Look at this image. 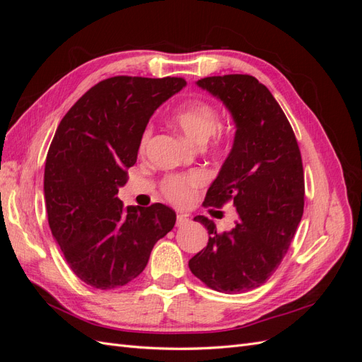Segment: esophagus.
I'll return each mask as SVG.
<instances>
[{"instance_id": "obj_1", "label": "esophagus", "mask_w": 362, "mask_h": 362, "mask_svg": "<svg viewBox=\"0 0 362 362\" xmlns=\"http://www.w3.org/2000/svg\"><path fill=\"white\" fill-rule=\"evenodd\" d=\"M189 216L187 214H178L177 216V225L178 226H182V225H185V223H189Z\"/></svg>"}]
</instances>
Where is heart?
I'll use <instances>...</instances> for the list:
<instances>
[{
	"label": "heart",
	"mask_w": 362,
	"mask_h": 362,
	"mask_svg": "<svg viewBox=\"0 0 362 362\" xmlns=\"http://www.w3.org/2000/svg\"><path fill=\"white\" fill-rule=\"evenodd\" d=\"M173 124L177 125L184 136L194 144H206L211 136L221 128V116L216 108L205 101H190L180 107L173 115ZM151 127H148L140 140V149H145L151 137ZM205 182V175L199 170H194L185 175H170L161 182V190L166 198L177 205H187L193 201Z\"/></svg>",
	"instance_id": "1"
}]
</instances>
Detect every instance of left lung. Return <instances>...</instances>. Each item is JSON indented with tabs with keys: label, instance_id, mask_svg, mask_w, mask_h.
Returning <instances> with one entry per match:
<instances>
[{
	"label": "left lung",
	"instance_id": "8db88e82",
	"mask_svg": "<svg viewBox=\"0 0 362 362\" xmlns=\"http://www.w3.org/2000/svg\"><path fill=\"white\" fill-rule=\"evenodd\" d=\"M231 113V152L206 192V206L233 201L238 221L217 233L205 216L208 243L189 267L205 286L221 293H245L262 286L287 254L303 214V168L298 140L282 108L252 75L206 76L196 81Z\"/></svg>",
	"mask_w": 362,
	"mask_h": 362
}]
</instances>
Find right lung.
I'll list each match as a JSON object with an SVG mask.
<instances>
[{"instance_id": "add662e5", "label": "right lung", "mask_w": 362, "mask_h": 362, "mask_svg": "<svg viewBox=\"0 0 362 362\" xmlns=\"http://www.w3.org/2000/svg\"><path fill=\"white\" fill-rule=\"evenodd\" d=\"M185 84L177 76H112L87 90L57 127L43 175L48 223L87 286L112 290L137 278L177 221L163 204L124 208L117 192L151 116Z\"/></svg>"}]
</instances>
